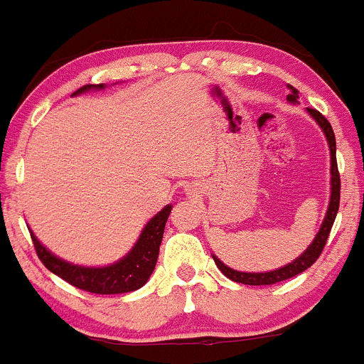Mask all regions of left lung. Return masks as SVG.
Masks as SVG:
<instances>
[{"label": "left lung", "instance_id": "8db88e82", "mask_svg": "<svg viewBox=\"0 0 364 364\" xmlns=\"http://www.w3.org/2000/svg\"><path fill=\"white\" fill-rule=\"evenodd\" d=\"M291 90L292 93L287 95V100L292 102V104H296L297 91L294 87H291ZM308 112H310V116L321 124L322 132H324L326 139H328L329 151H331V200H329V208H328V213H326L324 222H322V227L317 232V236H315L314 243L306 248V252H304L303 255L297 257L296 260H292V262L287 264V266L280 267V269L269 271V273H241V271L227 267L222 260L216 259V257L213 255V260H215V264L218 266V269L222 271L227 278H230L232 282H237V284L273 285V284H278V282L289 280V278L306 271L308 267L318 259V255H321L322 250H324L326 241H328L329 232H331V227L333 223H335L336 213H338V208H340V172H338V164H336V139H335V132H333L331 128V123H329L321 112L315 111V109H308Z\"/></svg>", "mask_w": 364, "mask_h": 364}]
</instances>
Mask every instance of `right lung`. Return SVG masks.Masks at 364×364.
<instances>
[{
    "instance_id": "1",
    "label": "right lung",
    "mask_w": 364,
    "mask_h": 364,
    "mask_svg": "<svg viewBox=\"0 0 364 364\" xmlns=\"http://www.w3.org/2000/svg\"><path fill=\"white\" fill-rule=\"evenodd\" d=\"M93 87L95 90H102L104 84H86V86L79 87L73 95L84 93V91L93 90ZM171 209L172 205H167V208L161 209L155 218L149 220L139 241L132 248V252L124 259H121L119 262L107 267H84L65 262V260L58 259L56 255L47 250L36 240L35 234H31L36 255L50 273L58 274V277L63 278L73 287L80 289V291L93 292V294H123V292L141 289L148 282V278L151 277L153 269L156 266V259H159L160 243L161 237H164V229L168 215H171Z\"/></svg>"
}]
</instances>
